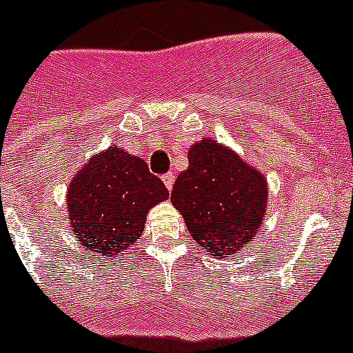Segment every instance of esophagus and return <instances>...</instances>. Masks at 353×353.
<instances>
[{"instance_id": "obj_1", "label": "esophagus", "mask_w": 353, "mask_h": 353, "mask_svg": "<svg viewBox=\"0 0 353 353\" xmlns=\"http://www.w3.org/2000/svg\"><path fill=\"white\" fill-rule=\"evenodd\" d=\"M161 179H163L165 186H167V190L170 192L174 186V181H176V176H174L172 172H168V174H163V176H161Z\"/></svg>"}]
</instances>
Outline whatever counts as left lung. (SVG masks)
I'll use <instances>...</instances> for the list:
<instances>
[{
	"label": "left lung",
	"mask_w": 353,
	"mask_h": 353,
	"mask_svg": "<svg viewBox=\"0 0 353 353\" xmlns=\"http://www.w3.org/2000/svg\"><path fill=\"white\" fill-rule=\"evenodd\" d=\"M266 181L232 151L210 139L188 151V168L172 201L201 249L228 257L252 240L263 220Z\"/></svg>",
	"instance_id": "obj_1"
}]
</instances>
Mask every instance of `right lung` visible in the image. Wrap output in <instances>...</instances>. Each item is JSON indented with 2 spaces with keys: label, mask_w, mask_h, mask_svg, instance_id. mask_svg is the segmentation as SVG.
Returning a JSON list of instances; mask_svg holds the SVG:
<instances>
[{
  "label": "right lung",
  "mask_w": 353,
  "mask_h": 353,
  "mask_svg": "<svg viewBox=\"0 0 353 353\" xmlns=\"http://www.w3.org/2000/svg\"><path fill=\"white\" fill-rule=\"evenodd\" d=\"M165 199L168 190L145 161L112 145L76 174L67 208L78 243L113 257L139 241L147 211Z\"/></svg>",
  "instance_id": "add662e5"
}]
</instances>
